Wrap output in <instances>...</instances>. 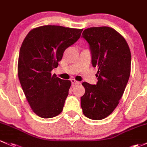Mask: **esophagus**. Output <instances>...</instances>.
<instances>
[{
  "instance_id": "obj_1",
  "label": "esophagus",
  "mask_w": 147,
  "mask_h": 147,
  "mask_svg": "<svg viewBox=\"0 0 147 147\" xmlns=\"http://www.w3.org/2000/svg\"><path fill=\"white\" fill-rule=\"evenodd\" d=\"M71 81L72 84H74V85L80 84V82L79 81H77V80H76L75 79H71Z\"/></svg>"
}]
</instances>
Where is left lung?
<instances>
[{"label":"left lung","instance_id":"8db88e82","mask_svg":"<svg viewBox=\"0 0 147 147\" xmlns=\"http://www.w3.org/2000/svg\"><path fill=\"white\" fill-rule=\"evenodd\" d=\"M82 37L90 45L98 81L82 83L86 92L80 105L86 117L102 120L114 111L123 94L130 74V48L123 36L109 26L88 28Z\"/></svg>","mask_w":147,"mask_h":147}]
</instances>
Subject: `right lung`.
I'll return each mask as SVG.
<instances>
[{
    "label": "right lung",
    "mask_w": 147,
    "mask_h": 147,
    "mask_svg": "<svg viewBox=\"0 0 147 147\" xmlns=\"http://www.w3.org/2000/svg\"><path fill=\"white\" fill-rule=\"evenodd\" d=\"M83 29L45 25L28 33L20 48L17 73L32 111L50 118L62 111L71 82L52 74L64 50L79 39Z\"/></svg>",
    "instance_id": "add662e5"
}]
</instances>
